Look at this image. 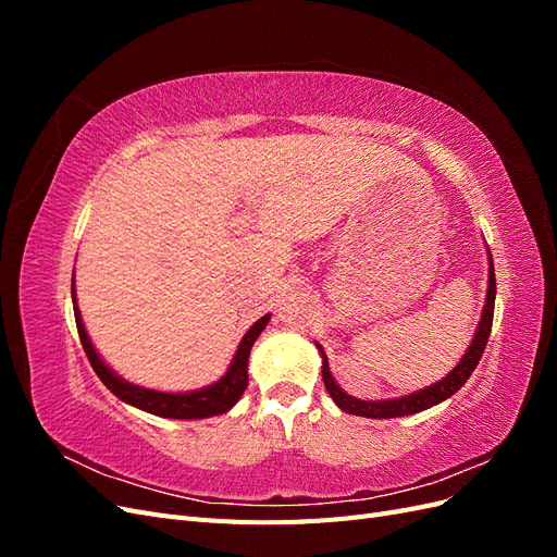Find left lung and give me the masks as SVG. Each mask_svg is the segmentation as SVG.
<instances>
[{
    "label": "left lung",
    "mask_w": 557,
    "mask_h": 557,
    "mask_svg": "<svg viewBox=\"0 0 557 557\" xmlns=\"http://www.w3.org/2000/svg\"><path fill=\"white\" fill-rule=\"evenodd\" d=\"M487 260H491V276H487V295H485V307H483V315H481V323L479 330L474 334V339H471L467 352L462 356V360L455 364V369L450 374H446L442 381H436L430 387H423V391H418L413 395L407 397H397V399H383V401H364V399H356L346 395L339 385L334 383L332 374H330V364H327V356L325 350L318 346L320 356H323V381L330 397L334 399L336 407L346 413L352 416H364V418H399V416H411L418 411H425L434 404H440L444 399H448L450 395H455L460 391V387L467 383V379L474 372L485 344H487V336H491V327H493V313H495V267H493V258L491 252H487Z\"/></svg>",
    "instance_id": "left-lung-1"
}]
</instances>
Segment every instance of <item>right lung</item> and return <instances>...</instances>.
<instances>
[{
    "label": "right lung",
    "mask_w": 557,
    "mask_h": 557,
    "mask_svg": "<svg viewBox=\"0 0 557 557\" xmlns=\"http://www.w3.org/2000/svg\"><path fill=\"white\" fill-rule=\"evenodd\" d=\"M72 297H74V315H76V327H78L81 344H83V350H86V356H88V360L95 369V374L102 379V383L109 387V391L117 399H123V401L132 404V407H137V409L148 411L153 416H162V418L193 420V418H209V416H218V413L230 411L234 404L239 401V397L244 395L246 385H248L250 348H252V344H256L260 332L269 323V313H267L244 334V339H242L237 352H234L227 374L221 381H215L213 385L201 387V391H195V393H160V391H148V387L127 383L115 372H111V369L104 364V360L97 356L90 336H88L86 327H83L81 311L76 307L74 285H72Z\"/></svg>",
    "instance_id": "obj_1"
}]
</instances>
